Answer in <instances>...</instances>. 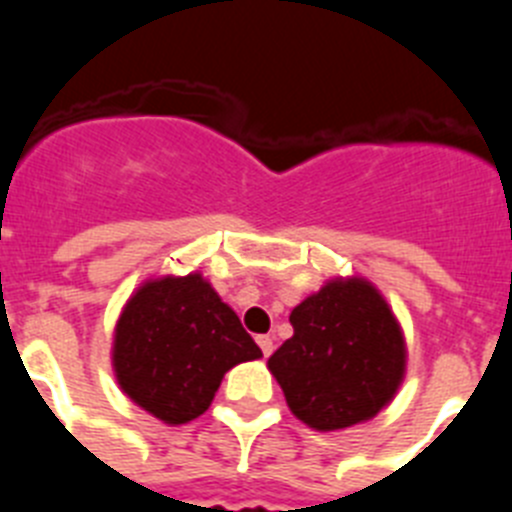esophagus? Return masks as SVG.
I'll return each mask as SVG.
<instances>
[{"label":"esophagus","instance_id":"1","mask_svg":"<svg viewBox=\"0 0 512 512\" xmlns=\"http://www.w3.org/2000/svg\"><path fill=\"white\" fill-rule=\"evenodd\" d=\"M261 346V351H264V356H271V351H274V338L271 336H259L256 338Z\"/></svg>","mask_w":512,"mask_h":512}]
</instances>
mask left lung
<instances>
[{
    "label": "left lung",
    "mask_w": 512,
    "mask_h": 512,
    "mask_svg": "<svg viewBox=\"0 0 512 512\" xmlns=\"http://www.w3.org/2000/svg\"><path fill=\"white\" fill-rule=\"evenodd\" d=\"M295 336L271 354L289 410L318 431L369 420L405 372L400 325L372 284L330 282L289 315Z\"/></svg>",
    "instance_id": "left-lung-1"
}]
</instances>
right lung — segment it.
<instances>
[{
    "instance_id": "obj_1",
    "label": "right lung",
    "mask_w": 512,
    "mask_h": 512,
    "mask_svg": "<svg viewBox=\"0 0 512 512\" xmlns=\"http://www.w3.org/2000/svg\"><path fill=\"white\" fill-rule=\"evenodd\" d=\"M259 356L238 315L200 274L148 282L117 320V382L171 425L205 413L230 366Z\"/></svg>"
}]
</instances>
